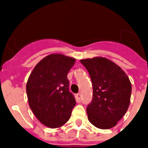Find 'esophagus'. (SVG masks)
<instances>
[{
    "instance_id": "34e87169",
    "label": "esophagus",
    "mask_w": 148,
    "mask_h": 148,
    "mask_svg": "<svg viewBox=\"0 0 148 148\" xmlns=\"http://www.w3.org/2000/svg\"><path fill=\"white\" fill-rule=\"evenodd\" d=\"M76 101H77V102H81V95L80 93H78V94H77L76 95Z\"/></svg>"
}]
</instances>
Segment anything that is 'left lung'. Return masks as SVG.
Segmentation results:
<instances>
[{"instance_id": "1", "label": "left lung", "mask_w": 148, "mask_h": 148, "mask_svg": "<svg viewBox=\"0 0 148 148\" xmlns=\"http://www.w3.org/2000/svg\"><path fill=\"white\" fill-rule=\"evenodd\" d=\"M93 85L92 101L87 107L89 121L100 129L114 127L128 109L131 84L115 63L104 58L81 60Z\"/></svg>"}]
</instances>
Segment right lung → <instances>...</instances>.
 <instances>
[{
  "mask_svg": "<svg viewBox=\"0 0 148 148\" xmlns=\"http://www.w3.org/2000/svg\"><path fill=\"white\" fill-rule=\"evenodd\" d=\"M74 63V58L52 53L36 65L27 80L29 106L36 117L48 127L64 125L76 105L67 77Z\"/></svg>",
  "mask_w": 148,
  "mask_h": 148,
  "instance_id": "obj_1",
  "label": "right lung"
}]
</instances>
